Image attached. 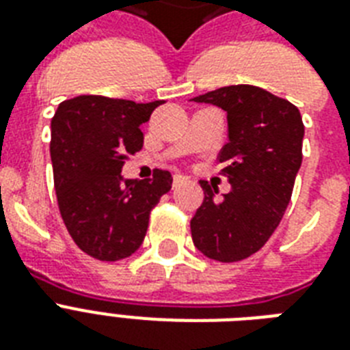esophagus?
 Instances as JSON below:
<instances>
[{"instance_id":"esophagus-1","label":"esophagus","mask_w":350,"mask_h":350,"mask_svg":"<svg viewBox=\"0 0 350 350\" xmlns=\"http://www.w3.org/2000/svg\"><path fill=\"white\" fill-rule=\"evenodd\" d=\"M183 181H185V178H183V176L181 174H174V181H172V187H180L181 183H183Z\"/></svg>"}]
</instances>
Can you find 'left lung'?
I'll list each match as a JSON object with an SVG mask.
<instances>
[{
  "mask_svg": "<svg viewBox=\"0 0 350 350\" xmlns=\"http://www.w3.org/2000/svg\"><path fill=\"white\" fill-rule=\"evenodd\" d=\"M192 101L227 112L229 142L218 154L229 194L200 181L203 203L191 219L192 241L211 260L234 263L267 243L282 221L301 165L304 121L291 101L252 87L230 85Z\"/></svg>",
  "mask_w": 350,
  "mask_h": 350,
  "instance_id": "obj_1",
  "label": "left lung"
}]
</instances>
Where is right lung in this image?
Segmentation results:
<instances>
[{
	"mask_svg": "<svg viewBox=\"0 0 350 350\" xmlns=\"http://www.w3.org/2000/svg\"><path fill=\"white\" fill-rule=\"evenodd\" d=\"M159 105L78 96L59 103L52 118L57 207L74 243L96 260L134 254L147 234L150 211L172 187L169 170L156 169L143 181L121 176L129 156L143 147L139 126Z\"/></svg>",
	"mask_w": 350,
	"mask_h": 350,
	"instance_id": "obj_1",
	"label": "right lung"
}]
</instances>
